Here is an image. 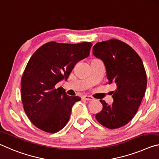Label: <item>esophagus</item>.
Returning a JSON list of instances; mask_svg holds the SVG:
<instances>
[{
  "instance_id": "obj_1",
  "label": "esophagus",
  "mask_w": 159,
  "mask_h": 159,
  "mask_svg": "<svg viewBox=\"0 0 159 159\" xmlns=\"http://www.w3.org/2000/svg\"><path fill=\"white\" fill-rule=\"evenodd\" d=\"M82 99H84V100H87V101H92V100L93 99V97H90V96H87V95H85V96H84V97H82Z\"/></svg>"
}]
</instances>
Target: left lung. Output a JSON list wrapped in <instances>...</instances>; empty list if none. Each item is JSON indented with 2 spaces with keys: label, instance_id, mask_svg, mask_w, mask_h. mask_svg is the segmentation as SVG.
I'll return each mask as SVG.
<instances>
[{
  "label": "left lung",
  "instance_id": "1",
  "mask_svg": "<svg viewBox=\"0 0 159 159\" xmlns=\"http://www.w3.org/2000/svg\"><path fill=\"white\" fill-rule=\"evenodd\" d=\"M92 53L105 65L108 84L116 87L112 105L100 100L103 108L96 118L107 128H119L133 118L144 97L147 80L143 62L133 48L115 39L97 43Z\"/></svg>",
  "mask_w": 159,
  "mask_h": 159
}]
</instances>
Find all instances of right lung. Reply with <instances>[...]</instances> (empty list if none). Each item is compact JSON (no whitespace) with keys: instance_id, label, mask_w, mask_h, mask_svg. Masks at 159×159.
<instances>
[{"instance_id":"1","label":"right lung","mask_w":159,"mask_h":159,"mask_svg":"<svg viewBox=\"0 0 159 159\" xmlns=\"http://www.w3.org/2000/svg\"><path fill=\"white\" fill-rule=\"evenodd\" d=\"M92 44L46 43L29 61L21 80V97L30 121L41 130L55 133L68 122L72 106L81 100L55 86L67 80L75 65L89 56Z\"/></svg>"}]
</instances>
